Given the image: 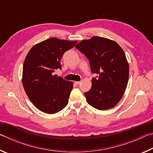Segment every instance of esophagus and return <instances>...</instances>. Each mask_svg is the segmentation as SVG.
Listing matches in <instances>:
<instances>
[{
	"label": "esophagus",
	"instance_id": "34e87169",
	"mask_svg": "<svg viewBox=\"0 0 153 153\" xmlns=\"http://www.w3.org/2000/svg\"><path fill=\"white\" fill-rule=\"evenodd\" d=\"M80 83H81V82L80 81H77V82H75V84H76V85H79Z\"/></svg>",
	"mask_w": 153,
	"mask_h": 153
}]
</instances>
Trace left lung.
I'll list each match as a JSON object with an SVG mask.
<instances>
[{
    "label": "left lung",
    "instance_id": "8db88e82",
    "mask_svg": "<svg viewBox=\"0 0 153 153\" xmlns=\"http://www.w3.org/2000/svg\"><path fill=\"white\" fill-rule=\"evenodd\" d=\"M76 48L86 56L97 77L84 93L87 102L98 110H107L120 102L127 87L129 65L123 49L115 41L93 36L77 44Z\"/></svg>",
    "mask_w": 153,
    "mask_h": 153
}]
</instances>
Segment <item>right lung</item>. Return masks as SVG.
<instances>
[{
  "label": "right lung",
  "mask_w": 153,
  "mask_h": 153,
  "mask_svg": "<svg viewBox=\"0 0 153 153\" xmlns=\"http://www.w3.org/2000/svg\"><path fill=\"white\" fill-rule=\"evenodd\" d=\"M77 42L51 38L33 46L25 57L23 86L30 101L44 113H56L68 103L73 82L54 73L61 69L60 60L63 54Z\"/></svg>",
  "instance_id": "add662e5"
}]
</instances>
